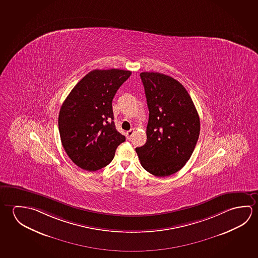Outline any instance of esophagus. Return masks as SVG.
<instances>
[{
	"instance_id": "obj_1",
	"label": "esophagus",
	"mask_w": 258,
	"mask_h": 258,
	"mask_svg": "<svg viewBox=\"0 0 258 258\" xmlns=\"http://www.w3.org/2000/svg\"><path fill=\"white\" fill-rule=\"evenodd\" d=\"M134 132H135V130L134 128H131V131H128L127 132V140H131V138H132V136L134 134Z\"/></svg>"
}]
</instances>
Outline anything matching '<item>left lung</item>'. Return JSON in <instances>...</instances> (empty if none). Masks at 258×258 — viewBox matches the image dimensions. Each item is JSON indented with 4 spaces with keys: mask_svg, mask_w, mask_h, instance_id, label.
I'll use <instances>...</instances> for the list:
<instances>
[{
    "mask_svg": "<svg viewBox=\"0 0 258 258\" xmlns=\"http://www.w3.org/2000/svg\"><path fill=\"white\" fill-rule=\"evenodd\" d=\"M149 118L147 142L136 148L141 165L157 177L169 176L190 159L200 135V118L188 92L164 74H140Z\"/></svg>",
    "mask_w": 258,
    "mask_h": 258,
    "instance_id": "left-lung-1",
    "label": "left lung"
}]
</instances>
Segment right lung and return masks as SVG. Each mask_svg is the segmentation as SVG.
Segmentation results:
<instances>
[{"label":"right lung","mask_w":258,"mask_h":258,"mask_svg":"<svg viewBox=\"0 0 258 258\" xmlns=\"http://www.w3.org/2000/svg\"><path fill=\"white\" fill-rule=\"evenodd\" d=\"M131 75L114 68L93 70L77 83L61 106L62 146L82 169L93 172L109 165L118 145L126 140L115 127L111 103Z\"/></svg>","instance_id":"add662e5"}]
</instances>
